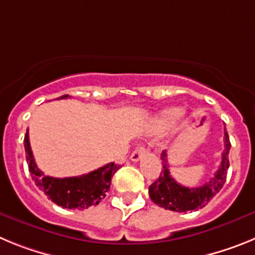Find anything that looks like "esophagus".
<instances>
[{"mask_svg":"<svg viewBox=\"0 0 255 255\" xmlns=\"http://www.w3.org/2000/svg\"><path fill=\"white\" fill-rule=\"evenodd\" d=\"M145 152H147V150H145V148L138 147L136 149L134 150V152L131 153V155H130V159H131V161H134V162H138L139 159H140L141 157L145 154Z\"/></svg>","mask_w":255,"mask_h":255,"instance_id":"esophagus-1","label":"esophagus"}]
</instances>
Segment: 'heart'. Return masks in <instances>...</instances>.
<instances>
[{
  "instance_id": "obj_1",
  "label": "heart",
  "mask_w": 255,
  "mask_h": 255,
  "mask_svg": "<svg viewBox=\"0 0 255 255\" xmlns=\"http://www.w3.org/2000/svg\"><path fill=\"white\" fill-rule=\"evenodd\" d=\"M181 114L180 108L177 107H170L166 108L158 116L155 117L154 120V130L155 131H162V130L167 129L168 126L173 124V121L176 120L179 115Z\"/></svg>"
}]
</instances>
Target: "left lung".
<instances>
[{"label": "left lung", "instance_id": "obj_1", "mask_svg": "<svg viewBox=\"0 0 255 255\" xmlns=\"http://www.w3.org/2000/svg\"><path fill=\"white\" fill-rule=\"evenodd\" d=\"M225 149L222 152L220 168L208 182L199 188H186L180 185L176 180L170 175L168 170L167 153L163 150L161 154L163 170L161 175L152 185L149 186V197L153 203L162 207L164 209H170L173 212L197 211L203 208L211 202V199L222 189L226 181L227 170H229V152L231 148L229 134L225 128Z\"/></svg>", "mask_w": 255, "mask_h": 255}]
</instances>
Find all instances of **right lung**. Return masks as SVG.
<instances>
[{
	"label": "right lung",
	"mask_w": 255,
	"mask_h": 255,
	"mask_svg": "<svg viewBox=\"0 0 255 255\" xmlns=\"http://www.w3.org/2000/svg\"><path fill=\"white\" fill-rule=\"evenodd\" d=\"M65 98H69V96L65 94L60 97V100ZM24 147L29 172L31 179L34 180L35 185L44 191L48 199L62 208L84 209L91 206H97L106 197V193L111 186L112 176L120 168V164L111 162L85 175L57 179L47 176L37 167L29 143L28 131L24 138Z\"/></svg>",
	"instance_id": "right-lung-1"
}]
</instances>
